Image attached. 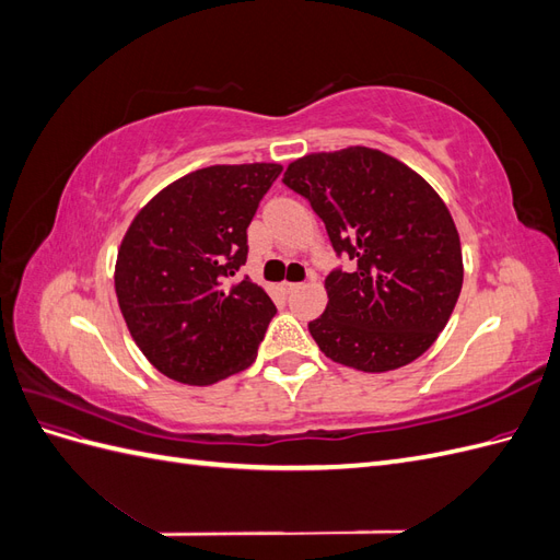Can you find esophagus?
Instances as JSON below:
<instances>
[{
  "label": "esophagus",
  "mask_w": 560,
  "mask_h": 560,
  "mask_svg": "<svg viewBox=\"0 0 560 560\" xmlns=\"http://www.w3.org/2000/svg\"><path fill=\"white\" fill-rule=\"evenodd\" d=\"M296 287H299L296 282H282V284H280V290H282L284 294H292V292L296 290Z\"/></svg>",
  "instance_id": "obj_1"
}]
</instances>
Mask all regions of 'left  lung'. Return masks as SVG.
Masks as SVG:
<instances>
[{
    "mask_svg": "<svg viewBox=\"0 0 560 560\" xmlns=\"http://www.w3.org/2000/svg\"><path fill=\"white\" fill-rule=\"evenodd\" d=\"M282 182L352 261L325 280L327 308L308 325L319 350L366 374L418 360L463 290L460 235L444 200L409 165L369 147L303 156Z\"/></svg>",
    "mask_w": 560,
    "mask_h": 560,
    "instance_id": "8db88e82",
    "label": "left lung"
}]
</instances>
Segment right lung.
Listing matches in <instances>:
<instances>
[{
	"label": "right lung",
	"mask_w": 560,
	"mask_h": 560,
	"mask_svg": "<svg viewBox=\"0 0 560 560\" xmlns=\"http://www.w3.org/2000/svg\"><path fill=\"white\" fill-rule=\"evenodd\" d=\"M280 173L278 163L200 167L132 219L116 257V299L132 341L163 376L212 385L257 358L276 306L249 278H231Z\"/></svg>",
	"instance_id": "1"
}]
</instances>
